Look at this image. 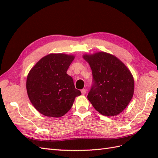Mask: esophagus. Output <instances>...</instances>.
<instances>
[{"instance_id": "esophagus-1", "label": "esophagus", "mask_w": 158, "mask_h": 158, "mask_svg": "<svg viewBox=\"0 0 158 158\" xmlns=\"http://www.w3.org/2000/svg\"><path fill=\"white\" fill-rule=\"evenodd\" d=\"M81 94L83 95H85V94H86V89H81Z\"/></svg>"}]
</instances>
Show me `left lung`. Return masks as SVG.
<instances>
[{
    "instance_id": "left-lung-1",
    "label": "left lung",
    "mask_w": 158,
    "mask_h": 158,
    "mask_svg": "<svg viewBox=\"0 0 158 158\" xmlns=\"http://www.w3.org/2000/svg\"><path fill=\"white\" fill-rule=\"evenodd\" d=\"M92 69L94 84L88 99L105 116H116L129 105L135 80L128 68L116 56L105 52L83 55Z\"/></svg>"
}]
</instances>
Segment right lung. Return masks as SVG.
Instances as JSON below:
<instances>
[{
    "mask_svg": "<svg viewBox=\"0 0 158 158\" xmlns=\"http://www.w3.org/2000/svg\"><path fill=\"white\" fill-rule=\"evenodd\" d=\"M74 55L49 53L36 63L26 79L30 101L42 115L58 118L71 109L77 96L73 79L66 74Z\"/></svg>",
    "mask_w": 158,
    "mask_h": 158,
    "instance_id": "1",
    "label": "right lung"
}]
</instances>
